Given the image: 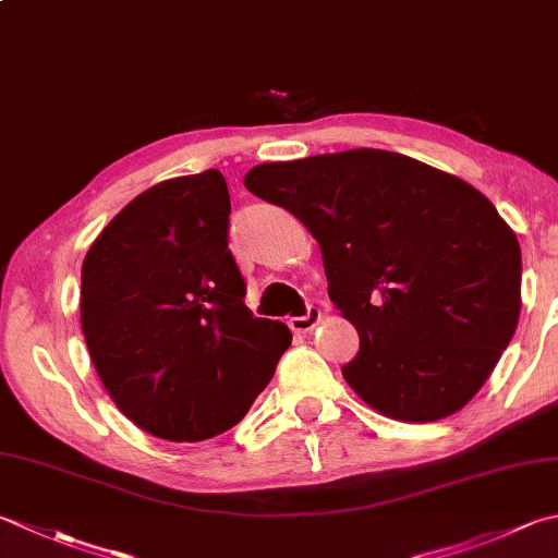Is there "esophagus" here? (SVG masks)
Wrapping results in <instances>:
<instances>
[{"mask_svg":"<svg viewBox=\"0 0 558 558\" xmlns=\"http://www.w3.org/2000/svg\"><path fill=\"white\" fill-rule=\"evenodd\" d=\"M322 322V312L316 310V307H310L307 310V314L304 316H292L290 319V329L292 331H298V333H307V331H312L316 324Z\"/></svg>","mask_w":558,"mask_h":558,"instance_id":"34e87169","label":"esophagus"}]
</instances>
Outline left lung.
<instances>
[{"label": "left lung", "mask_w": 558, "mask_h": 558, "mask_svg": "<svg viewBox=\"0 0 558 558\" xmlns=\"http://www.w3.org/2000/svg\"><path fill=\"white\" fill-rule=\"evenodd\" d=\"M319 242L329 298L360 336L343 367L381 416L460 411L520 319V244L484 193L418 159L348 149L258 163L244 177Z\"/></svg>", "instance_id": "8db88e82"}]
</instances>
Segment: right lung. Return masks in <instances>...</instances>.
Returning a JSON list of instances; mask_svg holds the SVG:
<instances>
[{
  "label": "right lung",
  "mask_w": 558,
  "mask_h": 558,
  "mask_svg": "<svg viewBox=\"0 0 558 558\" xmlns=\"http://www.w3.org/2000/svg\"><path fill=\"white\" fill-rule=\"evenodd\" d=\"M217 169L151 185L82 266V331L116 407L157 438L198 442L246 416L292 343L244 304Z\"/></svg>",
  "instance_id": "1"
}]
</instances>
